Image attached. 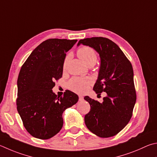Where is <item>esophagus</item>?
I'll return each instance as SVG.
<instances>
[{"label":"esophagus","mask_w":157,"mask_h":157,"mask_svg":"<svg viewBox=\"0 0 157 157\" xmlns=\"http://www.w3.org/2000/svg\"><path fill=\"white\" fill-rule=\"evenodd\" d=\"M84 100V97L82 95H79V101H83Z\"/></svg>","instance_id":"esophagus-1"}]
</instances>
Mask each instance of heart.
I'll return each mask as SVG.
<instances>
[{"instance_id":"obj_1","label":"heart","mask_w":157,"mask_h":157,"mask_svg":"<svg viewBox=\"0 0 157 157\" xmlns=\"http://www.w3.org/2000/svg\"><path fill=\"white\" fill-rule=\"evenodd\" d=\"M78 55L88 67L91 66V65L94 66L98 60V56H97L95 50L89 47L84 46L79 48L78 50ZM70 58V55H68L66 57L64 61V68L66 67ZM91 82H92L90 79L74 78L69 82L68 86L71 90L75 91L76 93H83L87 90L88 86L91 84Z\"/></svg>"}]
</instances>
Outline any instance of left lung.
<instances>
[{"label":"left lung","mask_w":157,"mask_h":157,"mask_svg":"<svg viewBox=\"0 0 157 157\" xmlns=\"http://www.w3.org/2000/svg\"><path fill=\"white\" fill-rule=\"evenodd\" d=\"M80 44L99 53L100 66L93 90L98 95L106 93L102 103L84 97L90 106L84 117L85 124L99 137H110L120 132L132 117L136 98L132 64L120 48L108 38H85L77 46Z\"/></svg>","instance_id":"obj_1"}]
</instances>
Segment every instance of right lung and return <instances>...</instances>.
<instances>
[{"label": "right lung", "instance_id": "right-lung-1", "mask_svg": "<svg viewBox=\"0 0 157 157\" xmlns=\"http://www.w3.org/2000/svg\"><path fill=\"white\" fill-rule=\"evenodd\" d=\"M77 40L52 38L34 49L20 71L17 86V110L31 135L48 139L63 126L62 113L78 101V96L66 90L63 97L53 92L55 80L62 78L66 53Z\"/></svg>", "mask_w": 157, "mask_h": 157}]
</instances>
